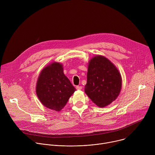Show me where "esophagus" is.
I'll return each mask as SVG.
<instances>
[{
	"label": "esophagus",
	"mask_w": 155,
	"mask_h": 155,
	"mask_svg": "<svg viewBox=\"0 0 155 155\" xmlns=\"http://www.w3.org/2000/svg\"><path fill=\"white\" fill-rule=\"evenodd\" d=\"M76 89L77 90H81L82 89V87L81 86H76Z\"/></svg>",
	"instance_id": "1"
}]
</instances>
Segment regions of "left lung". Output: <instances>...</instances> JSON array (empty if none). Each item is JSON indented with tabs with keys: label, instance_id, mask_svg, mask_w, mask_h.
Masks as SVG:
<instances>
[{
	"label": "left lung",
	"instance_id": "obj_1",
	"mask_svg": "<svg viewBox=\"0 0 155 155\" xmlns=\"http://www.w3.org/2000/svg\"><path fill=\"white\" fill-rule=\"evenodd\" d=\"M122 79L115 65L103 56L93 57L88 64L84 92L98 107L114 101L121 91Z\"/></svg>",
	"mask_w": 155,
	"mask_h": 155
}]
</instances>
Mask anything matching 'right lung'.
Masks as SVG:
<instances>
[{
    "label": "right lung",
    "instance_id": "right-lung-1",
    "mask_svg": "<svg viewBox=\"0 0 155 155\" xmlns=\"http://www.w3.org/2000/svg\"><path fill=\"white\" fill-rule=\"evenodd\" d=\"M75 90L64 75L62 64L57 62L42 69L36 84V94L41 103L56 112L64 107Z\"/></svg>",
    "mask_w": 155,
    "mask_h": 155
}]
</instances>
